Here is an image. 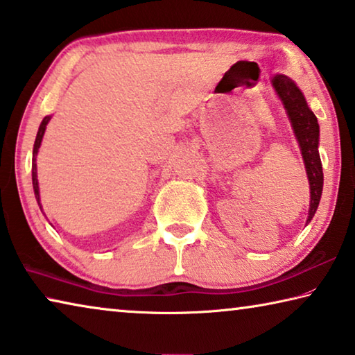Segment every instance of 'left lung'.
I'll use <instances>...</instances> for the list:
<instances>
[{"label":"left lung","mask_w":355,"mask_h":355,"mask_svg":"<svg viewBox=\"0 0 355 355\" xmlns=\"http://www.w3.org/2000/svg\"><path fill=\"white\" fill-rule=\"evenodd\" d=\"M272 86L280 97L286 114L291 123L293 132L297 139L302 159L305 164L306 178L310 184V209L306 225L315 217L316 209L319 206V200L322 195V164L319 157V124L315 113L311 112L309 103L305 101L304 92H302L294 81L283 73H277L270 80Z\"/></svg>","instance_id":"1"}]
</instances>
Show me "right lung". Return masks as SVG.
Instances as JSON below:
<instances>
[{
  "instance_id": "add662e5",
  "label": "right lung",
  "mask_w": 355,
  "mask_h": 355,
  "mask_svg": "<svg viewBox=\"0 0 355 355\" xmlns=\"http://www.w3.org/2000/svg\"><path fill=\"white\" fill-rule=\"evenodd\" d=\"M51 119V116H45L42 119V123L39 125V130H37V137H36V141H34V148H33V189H34V195H36V200H37V205L40 207V211H42V205H40V195H39V182H37V165H36V157L39 153V148H40V143H42V138H44V133L46 129V124H49V121ZM44 212V211H42Z\"/></svg>"
}]
</instances>
